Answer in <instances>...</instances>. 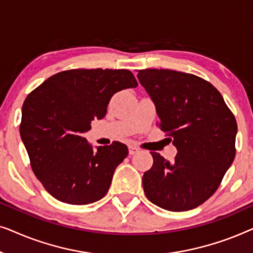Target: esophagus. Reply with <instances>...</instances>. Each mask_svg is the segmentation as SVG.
<instances>
[{"label":"esophagus","instance_id":"1","mask_svg":"<svg viewBox=\"0 0 253 253\" xmlns=\"http://www.w3.org/2000/svg\"><path fill=\"white\" fill-rule=\"evenodd\" d=\"M138 152H139V148H138V147H136V146H130V147H129V154H130V155L137 154Z\"/></svg>","mask_w":253,"mask_h":253}]
</instances>
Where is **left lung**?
<instances>
[{"mask_svg":"<svg viewBox=\"0 0 253 253\" xmlns=\"http://www.w3.org/2000/svg\"><path fill=\"white\" fill-rule=\"evenodd\" d=\"M137 76L155 103L159 127L177 148L171 164L151 152L145 195L172 212L196 209L213 196L233 164L236 119L221 93L198 76L168 69L138 70Z\"/></svg>","mask_w":253,"mask_h":253,"instance_id":"left-lung-1","label":"left lung"}]
</instances>
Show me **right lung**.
<instances>
[{"instance_id": "add662e5", "label": "right lung", "mask_w": 253, "mask_h": 253, "mask_svg": "<svg viewBox=\"0 0 253 253\" xmlns=\"http://www.w3.org/2000/svg\"><path fill=\"white\" fill-rule=\"evenodd\" d=\"M126 69H72L53 75L27 95L20 137L37 178L54 198L86 205L108 192L126 145L113 141L94 151L83 133L101 120L115 93L137 87Z\"/></svg>"}]
</instances>
